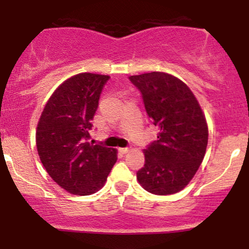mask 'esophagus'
I'll use <instances>...</instances> for the list:
<instances>
[{"mask_svg": "<svg viewBox=\"0 0 249 249\" xmlns=\"http://www.w3.org/2000/svg\"><path fill=\"white\" fill-rule=\"evenodd\" d=\"M119 151H121L122 153H127V152H130V148H128V147H122V148H119Z\"/></svg>", "mask_w": 249, "mask_h": 249, "instance_id": "34e87169", "label": "esophagus"}]
</instances>
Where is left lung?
I'll list each match as a JSON object with an SVG mask.
<instances>
[{"label": "left lung", "instance_id": "obj_1", "mask_svg": "<svg viewBox=\"0 0 249 249\" xmlns=\"http://www.w3.org/2000/svg\"><path fill=\"white\" fill-rule=\"evenodd\" d=\"M142 92L157 141L144 150L139 184L157 196L174 194L188 185L204 160L208 142L206 118L191 89L170 73L128 77Z\"/></svg>", "mask_w": 249, "mask_h": 249}]
</instances>
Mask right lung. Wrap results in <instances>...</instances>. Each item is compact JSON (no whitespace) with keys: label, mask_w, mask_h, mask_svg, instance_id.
Wrapping results in <instances>:
<instances>
[{"label":"right lung","mask_w":249,"mask_h":249,"mask_svg":"<svg viewBox=\"0 0 249 249\" xmlns=\"http://www.w3.org/2000/svg\"><path fill=\"white\" fill-rule=\"evenodd\" d=\"M110 76L78 73L63 82L37 124L36 146L45 171L67 192L89 196L104 186L116 148L89 142L99 97Z\"/></svg>","instance_id":"obj_1"}]
</instances>
